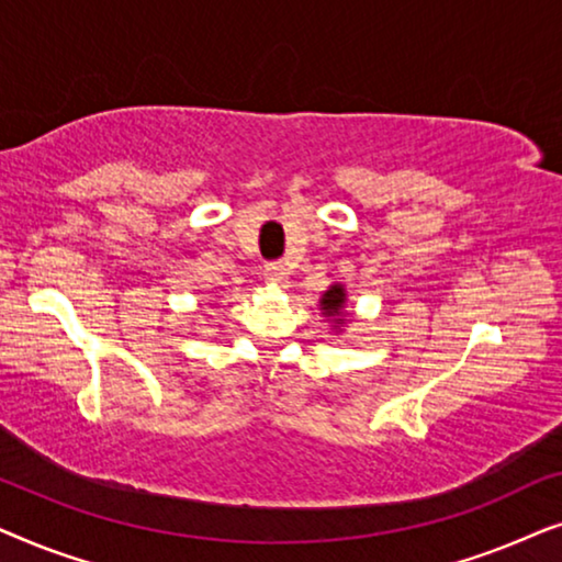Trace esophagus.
Masks as SVG:
<instances>
[{
    "instance_id": "34e87169",
    "label": "esophagus",
    "mask_w": 562,
    "mask_h": 562,
    "mask_svg": "<svg viewBox=\"0 0 562 562\" xmlns=\"http://www.w3.org/2000/svg\"><path fill=\"white\" fill-rule=\"evenodd\" d=\"M263 279H266V283H271V286H286V283H289L286 266H283V263H266Z\"/></svg>"
}]
</instances>
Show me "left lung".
Here are the masks:
<instances>
[{
    "label": "left lung",
    "mask_w": 562,
    "mask_h": 562,
    "mask_svg": "<svg viewBox=\"0 0 562 562\" xmlns=\"http://www.w3.org/2000/svg\"><path fill=\"white\" fill-rule=\"evenodd\" d=\"M342 304H345L342 286H333L325 296H322V302H319V306L325 310V314H329V317H333V314H340ZM337 325H342V322H337Z\"/></svg>",
    "instance_id": "obj_1"
}]
</instances>
